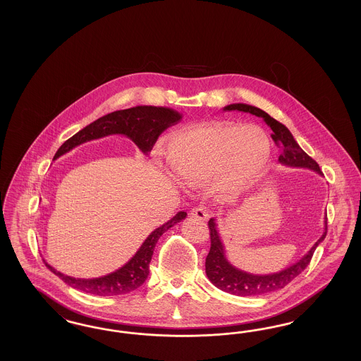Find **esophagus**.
<instances>
[{
	"instance_id": "obj_1",
	"label": "esophagus",
	"mask_w": 361,
	"mask_h": 361,
	"mask_svg": "<svg viewBox=\"0 0 361 361\" xmlns=\"http://www.w3.org/2000/svg\"><path fill=\"white\" fill-rule=\"evenodd\" d=\"M190 215H192V216H195V218H197L199 221H207V219L209 218L208 209H207L204 206L195 207V208H192Z\"/></svg>"
}]
</instances>
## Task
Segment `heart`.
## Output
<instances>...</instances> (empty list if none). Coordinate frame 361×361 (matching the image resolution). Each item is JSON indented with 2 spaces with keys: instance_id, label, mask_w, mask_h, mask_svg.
I'll return each instance as SVG.
<instances>
[{
  "instance_id": "heart-1",
  "label": "heart",
  "mask_w": 361,
  "mask_h": 361,
  "mask_svg": "<svg viewBox=\"0 0 361 361\" xmlns=\"http://www.w3.org/2000/svg\"><path fill=\"white\" fill-rule=\"evenodd\" d=\"M271 140L258 126L209 123L173 137L168 157L189 183L208 180L218 197L238 196L253 187L271 158Z\"/></svg>"
}]
</instances>
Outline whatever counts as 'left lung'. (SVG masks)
<instances>
[{
  "mask_svg": "<svg viewBox=\"0 0 361 361\" xmlns=\"http://www.w3.org/2000/svg\"><path fill=\"white\" fill-rule=\"evenodd\" d=\"M224 111H240V112H246L258 118H262L274 133L272 139L281 149V154L279 157V162L281 165L291 166V168H306L324 176L319 169V165L302 150V147L298 145L295 137H292L291 131L280 121L271 118L265 111L259 109L257 106L242 103L230 104L224 106ZM208 227H209V237H211V249L206 258V274L209 281L216 288L233 295L256 296V295H264V293L279 291L284 288L296 276L300 275L306 269L317 246L326 237L327 218H325V231L322 237L314 243V246L303 257L300 258L298 262L292 264L291 267L269 275H253L234 267L226 257L224 242L221 240L218 224L214 218L209 219Z\"/></svg>",
  "mask_w": 361,
  "mask_h": 361,
  "instance_id": "left-lung-1",
  "label": "left lung"
}]
</instances>
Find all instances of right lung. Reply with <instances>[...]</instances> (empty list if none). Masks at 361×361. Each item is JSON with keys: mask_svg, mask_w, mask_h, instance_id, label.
I'll return each mask as SVG.
<instances>
[{"mask_svg": "<svg viewBox=\"0 0 361 361\" xmlns=\"http://www.w3.org/2000/svg\"><path fill=\"white\" fill-rule=\"evenodd\" d=\"M181 118L183 115L180 112L166 106L137 105L128 109L115 111L90 123L89 126H86L85 128H82L75 135L68 139L58 149L56 154L54 155V159L69 153L70 150H73L74 147L85 142L108 137V135H116V134L130 137L143 154H147L149 152H152L158 137L168 127L176 124ZM185 218H187V212L181 211L176 216H173L169 222L155 228L154 231L140 245V247L137 249V253L131 259H128L121 268L108 275L93 277V279L73 277L56 271L44 259L43 261L51 272L58 277H61L66 284H69L70 287L80 291L99 295V296H112V295H121V293L134 291L146 281L149 276V265L153 257L155 243L158 242L159 237L166 230H169L174 224L181 222Z\"/></svg>", "mask_w": 361, "mask_h": 361, "instance_id": "right-lung-1", "label": "right lung"}]
</instances>
